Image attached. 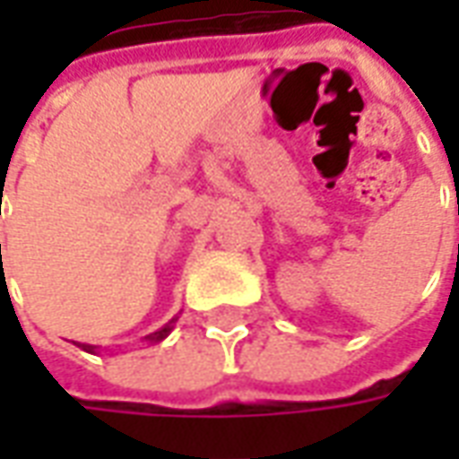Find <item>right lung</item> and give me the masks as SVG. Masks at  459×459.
Here are the masks:
<instances>
[{"mask_svg": "<svg viewBox=\"0 0 459 459\" xmlns=\"http://www.w3.org/2000/svg\"><path fill=\"white\" fill-rule=\"evenodd\" d=\"M171 325H174V319H171L167 327H161L160 332H152V334H147V337H144V339H150V342H161V339L167 337V334H169V332H171ZM78 346H81L83 351H95V346H91V344H78Z\"/></svg>", "mask_w": 459, "mask_h": 459, "instance_id": "right-lung-1", "label": "right lung"}]
</instances>
